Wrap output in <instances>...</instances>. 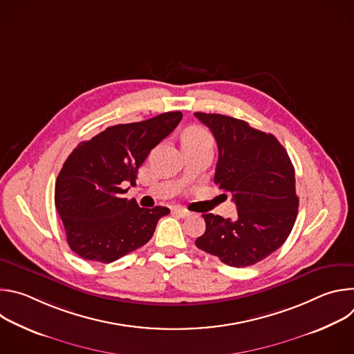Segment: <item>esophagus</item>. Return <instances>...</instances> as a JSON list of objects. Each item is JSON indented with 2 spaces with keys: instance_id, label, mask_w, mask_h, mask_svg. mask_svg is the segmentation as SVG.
<instances>
[{
  "instance_id": "esophagus-1",
  "label": "esophagus",
  "mask_w": 354,
  "mask_h": 354,
  "mask_svg": "<svg viewBox=\"0 0 354 354\" xmlns=\"http://www.w3.org/2000/svg\"><path fill=\"white\" fill-rule=\"evenodd\" d=\"M172 212H174L176 216L182 217V218H185V217H189V216H190V212H187L185 207H180V206H175V207H172Z\"/></svg>"
}]
</instances>
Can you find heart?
<instances>
[{
  "instance_id": "heart-1",
  "label": "heart",
  "mask_w": 354,
  "mask_h": 354,
  "mask_svg": "<svg viewBox=\"0 0 354 354\" xmlns=\"http://www.w3.org/2000/svg\"><path fill=\"white\" fill-rule=\"evenodd\" d=\"M189 141H212L209 133L201 127H192L183 136V142Z\"/></svg>"
}]
</instances>
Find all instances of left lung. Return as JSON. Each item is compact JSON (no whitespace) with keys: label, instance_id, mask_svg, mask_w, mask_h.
<instances>
[{"label":"left lung","instance_id":"obj_1","mask_svg":"<svg viewBox=\"0 0 354 354\" xmlns=\"http://www.w3.org/2000/svg\"><path fill=\"white\" fill-rule=\"evenodd\" d=\"M218 147L214 182L232 194L236 220L203 214L205 234L196 246L232 268L255 265L288 238L298 213L294 167L273 134L246 122L196 112Z\"/></svg>","mask_w":354,"mask_h":354}]
</instances>
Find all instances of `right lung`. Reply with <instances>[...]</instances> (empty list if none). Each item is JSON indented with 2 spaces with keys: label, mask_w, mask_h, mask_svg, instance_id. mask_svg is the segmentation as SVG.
Segmentation results:
<instances>
[{
  "label": "right lung",
  "mask_w": 354,
  "mask_h": 354,
  "mask_svg": "<svg viewBox=\"0 0 354 354\" xmlns=\"http://www.w3.org/2000/svg\"><path fill=\"white\" fill-rule=\"evenodd\" d=\"M182 112L108 127L66 160L55 190L67 242L85 261L111 263L145 245L169 209L138 207L123 186L136 183L149 151L169 136Z\"/></svg>",
  "instance_id": "add662e5"
}]
</instances>
